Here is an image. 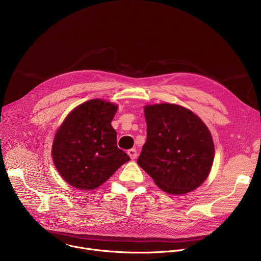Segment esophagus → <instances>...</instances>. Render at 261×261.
Segmentation results:
<instances>
[{
  "mask_svg": "<svg viewBox=\"0 0 261 261\" xmlns=\"http://www.w3.org/2000/svg\"><path fill=\"white\" fill-rule=\"evenodd\" d=\"M128 155H129V157H130L132 160L135 159L136 156H137V152H136L135 148H131V150H129V151H128Z\"/></svg>",
  "mask_w": 261,
  "mask_h": 261,
  "instance_id": "1",
  "label": "esophagus"
}]
</instances>
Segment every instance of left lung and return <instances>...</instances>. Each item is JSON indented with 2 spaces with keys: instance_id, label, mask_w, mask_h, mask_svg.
Here are the masks:
<instances>
[{
  "instance_id": "obj_1",
  "label": "left lung",
  "mask_w": 261,
  "mask_h": 261,
  "mask_svg": "<svg viewBox=\"0 0 261 261\" xmlns=\"http://www.w3.org/2000/svg\"><path fill=\"white\" fill-rule=\"evenodd\" d=\"M146 141L138 165L163 191L186 194L210 174L215 146L210 130L191 110L161 103L144 106Z\"/></svg>"
}]
</instances>
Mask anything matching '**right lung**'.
Instances as JSON below:
<instances>
[{
    "label": "right lung",
    "mask_w": 261,
    "mask_h": 261,
    "mask_svg": "<svg viewBox=\"0 0 261 261\" xmlns=\"http://www.w3.org/2000/svg\"><path fill=\"white\" fill-rule=\"evenodd\" d=\"M118 105L101 99L74 108L56 133L51 156L61 176L72 187L93 190L130 157L117 145L111 126Z\"/></svg>",
    "instance_id": "add662e5"
}]
</instances>
